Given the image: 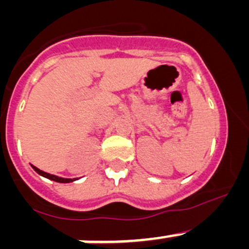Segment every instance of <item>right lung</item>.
Instances as JSON below:
<instances>
[{"mask_svg":"<svg viewBox=\"0 0 249 249\" xmlns=\"http://www.w3.org/2000/svg\"><path fill=\"white\" fill-rule=\"evenodd\" d=\"M32 169L35 170L38 175L43 176V177L48 178V179H52V180H55V182H59V183H70V182H73L74 179H70V178H61V177H57V176H54V175H50V173H47L44 171H41L39 169H37L36 166H32Z\"/></svg>","mask_w":249,"mask_h":249,"instance_id":"obj_1","label":"right lung"}]
</instances>
